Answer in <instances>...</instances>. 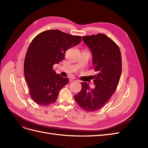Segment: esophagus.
<instances>
[{
  "mask_svg": "<svg viewBox=\"0 0 148 148\" xmlns=\"http://www.w3.org/2000/svg\"><path fill=\"white\" fill-rule=\"evenodd\" d=\"M70 82H77L78 79H77L76 78H74V77H72V78H70Z\"/></svg>",
  "mask_w": 148,
  "mask_h": 148,
  "instance_id": "34e87169",
  "label": "esophagus"
}]
</instances>
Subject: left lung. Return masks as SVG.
<instances>
[{
  "instance_id": "left-lung-1",
  "label": "left lung",
  "mask_w": 148,
  "mask_h": 148,
  "mask_svg": "<svg viewBox=\"0 0 148 148\" xmlns=\"http://www.w3.org/2000/svg\"><path fill=\"white\" fill-rule=\"evenodd\" d=\"M84 42L92 56L93 69L97 74L91 89L82 82V90L74 96L78 105L88 112L102 108L115 92L122 73V57L118 46L105 34L83 36Z\"/></svg>"
}]
</instances>
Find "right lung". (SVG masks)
<instances>
[{
  "mask_svg": "<svg viewBox=\"0 0 148 148\" xmlns=\"http://www.w3.org/2000/svg\"><path fill=\"white\" fill-rule=\"evenodd\" d=\"M81 41V36L57 29L43 31L33 39L25 56L24 74L30 96L36 104L47 106L56 102L69 79L57 74L53 65L59 64L67 49Z\"/></svg>",
  "mask_w": 148,
  "mask_h": 148,
  "instance_id": "right-lung-1",
  "label": "right lung"
}]
</instances>
